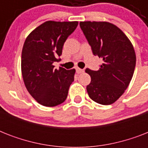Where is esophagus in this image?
<instances>
[{"instance_id":"34e87169","label":"esophagus","mask_w":148,"mask_h":148,"mask_svg":"<svg viewBox=\"0 0 148 148\" xmlns=\"http://www.w3.org/2000/svg\"><path fill=\"white\" fill-rule=\"evenodd\" d=\"M76 72L77 74H81V73L84 72V71L82 69H80V68H76Z\"/></svg>"}]
</instances>
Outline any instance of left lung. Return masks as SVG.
Returning a JSON list of instances; mask_svg holds the SVG:
<instances>
[{"instance_id": "8db88e82", "label": "left lung", "mask_w": 148, "mask_h": 148, "mask_svg": "<svg viewBox=\"0 0 148 148\" xmlns=\"http://www.w3.org/2000/svg\"><path fill=\"white\" fill-rule=\"evenodd\" d=\"M80 27L94 55L103 60L98 71L85 70L91 77L87 86L88 95L100 104H111L124 94L133 77V45L121 29L109 22H80Z\"/></svg>"}]
</instances>
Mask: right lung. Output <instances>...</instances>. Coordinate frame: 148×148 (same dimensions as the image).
<instances>
[{
  "mask_svg": "<svg viewBox=\"0 0 148 148\" xmlns=\"http://www.w3.org/2000/svg\"><path fill=\"white\" fill-rule=\"evenodd\" d=\"M77 21L45 22L25 40L21 53V72L27 90L41 105L54 107L66 100L75 70L53 64L62 54L64 44L77 27Z\"/></svg>",
  "mask_w": 148,
  "mask_h": 148,
  "instance_id": "obj_1",
  "label": "right lung"
}]
</instances>
